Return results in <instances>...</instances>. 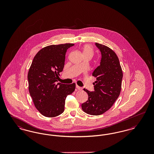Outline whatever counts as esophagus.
Returning a JSON list of instances; mask_svg holds the SVG:
<instances>
[{"label":"esophagus","mask_w":154,"mask_h":154,"mask_svg":"<svg viewBox=\"0 0 154 154\" xmlns=\"http://www.w3.org/2000/svg\"><path fill=\"white\" fill-rule=\"evenodd\" d=\"M76 88L77 89H79V90H81V89H82V88L80 87H79V85H76Z\"/></svg>","instance_id":"obj_1"}]
</instances>
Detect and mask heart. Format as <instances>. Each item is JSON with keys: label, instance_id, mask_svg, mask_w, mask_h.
Here are the masks:
<instances>
[{"label": "heart", "instance_id": "1", "mask_svg": "<svg viewBox=\"0 0 154 154\" xmlns=\"http://www.w3.org/2000/svg\"><path fill=\"white\" fill-rule=\"evenodd\" d=\"M82 52H83V54L84 55H87V54H93V48L92 47L89 45V44H86L84 45L82 47Z\"/></svg>", "mask_w": 154, "mask_h": 154}]
</instances>
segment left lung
<instances>
[{"label":"left lung","instance_id":"left-lung-1","mask_svg":"<svg viewBox=\"0 0 154 154\" xmlns=\"http://www.w3.org/2000/svg\"><path fill=\"white\" fill-rule=\"evenodd\" d=\"M101 52L100 65L94 71L96 81L94 91L84 90L88 94L87 101L81 104L82 110L92 116L101 115L109 110L121 90L123 73L116 54L109 47L95 43Z\"/></svg>","mask_w":154,"mask_h":154}]
</instances>
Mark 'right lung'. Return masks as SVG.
Wrapping results in <instances>:
<instances>
[{
	"label": "right lung",
	"mask_w": 154,
	"mask_h": 154,
	"mask_svg": "<svg viewBox=\"0 0 154 154\" xmlns=\"http://www.w3.org/2000/svg\"><path fill=\"white\" fill-rule=\"evenodd\" d=\"M74 44L51 45L40 50L33 59L28 74L29 91L38 111L46 117L61 114L66 97L72 94L75 83L61 84L57 79L65 65L67 50Z\"/></svg>",
	"instance_id": "obj_1"
}]
</instances>
